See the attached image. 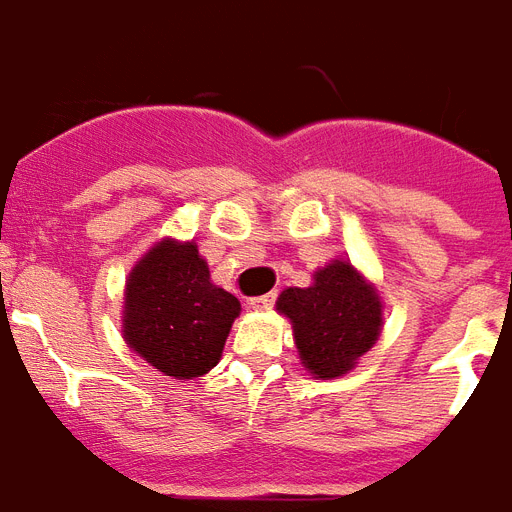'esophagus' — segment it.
Masks as SVG:
<instances>
[{"instance_id": "esophagus-1", "label": "esophagus", "mask_w": 512, "mask_h": 512, "mask_svg": "<svg viewBox=\"0 0 512 512\" xmlns=\"http://www.w3.org/2000/svg\"><path fill=\"white\" fill-rule=\"evenodd\" d=\"M273 302H276V294H260V297L249 299V307L252 310H268V307H273Z\"/></svg>"}]
</instances>
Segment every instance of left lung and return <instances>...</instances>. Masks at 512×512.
I'll list each match as a JSON object with an SVG mask.
<instances>
[{"label": "left lung", "mask_w": 512, "mask_h": 512, "mask_svg": "<svg viewBox=\"0 0 512 512\" xmlns=\"http://www.w3.org/2000/svg\"><path fill=\"white\" fill-rule=\"evenodd\" d=\"M278 310L292 318L299 357L315 378L350 371L381 331V302L373 286L344 260L318 270L313 286L286 289Z\"/></svg>", "instance_id": "left-lung-1"}]
</instances>
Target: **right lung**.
Instances as JSON below:
<instances>
[{"label": "right lung", "instance_id": "obj_1", "mask_svg": "<svg viewBox=\"0 0 512 512\" xmlns=\"http://www.w3.org/2000/svg\"><path fill=\"white\" fill-rule=\"evenodd\" d=\"M239 299L210 284L197 244L160 242L126 284V342L157 371L202 376L220 360Z\"/></svg>", "mask_w": 512, "mask_h": 512}]
</instances>
